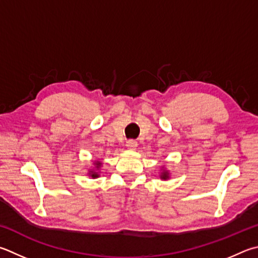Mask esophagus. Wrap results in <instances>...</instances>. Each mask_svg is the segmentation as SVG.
<instances>
[{"mask_svg":"<svg viewBox=\"0 0 258 258\" xmlns=\"http://www.w3.org/2000/svg\"><path fill=\"white\" fill-rule=\"evenodd\" d=\"M126 147H127L131 150H134V149H137V147H138V142L135 141V140H128L127 143H126Z\"/></svg>","mask_w":258,"mask_h":258,"instance_id":"esophagus-1","label":"esophagus"}]
</instances>
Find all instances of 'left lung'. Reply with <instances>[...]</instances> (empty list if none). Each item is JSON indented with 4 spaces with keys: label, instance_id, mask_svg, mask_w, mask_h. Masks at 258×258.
<instances>
[{
    "label": "left lung",
    "instance_id": "1",
    "mask_svg": "<svg viewBox=\"0 0 258 258\" xmlns=\"http://www.w3.org/2000/svg\"><path fill=\"white\" fill-rule=\"evenodd\" d=\"M161 178H162V179H167V178H168V172L167 171H163L162 175H161Z\"/></svg>",
    "mask_w": 258,
    "mask_h": 258
}]
</instances>
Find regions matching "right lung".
<instances>
[{
	"mask_svg": "<svg viewBox=\"0 0 258 258\" xmlns=\"http://www.w3.org/2000/svg\"><path fill=\"white\" fill-rule=\"evenodd\" d=\"M97 166L99 167V166H100V162H97ZM98 167H97V168H98ZM91 172H92V171H91ZM91 176H92V177H97L98 175H97V174H95V172H92V175H91Z\"/></svg>",
	"mask_w": 258,
	"mask_h": 258,
	"instance_id": "1",
	"label": "right lung"
}]
</instances>
